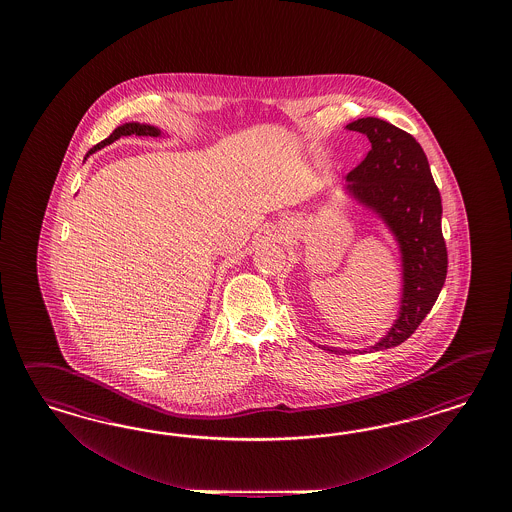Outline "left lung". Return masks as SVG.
Segmentation results:
<instances>
[{
	"label": "left lung",
	"instance_id": "1",
	"mask_svg": "<svg viewBox=\"0 0 512 512\" xmlns=\"http://www.w3.org/2000/svg\"><path fill=\"white\" fill-rule=\"evenodd\" d=\"M347 129L372 142V150L347 174V189L387 221L402 249V310L387 336L370 347L381 351L407 340L443 289L449 266L443 208L426 154L413 135L379 118H360Z\"/></svg>",
	"mask_w": 512,
	"mask_h": 512
}]
</instances>
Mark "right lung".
<instances>
[{"label":"right lung","instance_id":"obj_1","mask_svg":"<svg viewBox=\"0 0 512 512\" xmlns=\"http://www.w3.org/2000/svg\"><path fill=\"white\" fill-rule=\"evenodd\" d=\"M159 129H155L152 125H140V124H124L120 125L118 129H114V133L110 135L109 139L101 140L99 144H95L92 150L88 154H93L97 150H101L103 146L112 144L114 140L120 139V137H129V135H137V137H159Z\"/></svg>","mask_w":512,"mask_h":512}]
</instances>
